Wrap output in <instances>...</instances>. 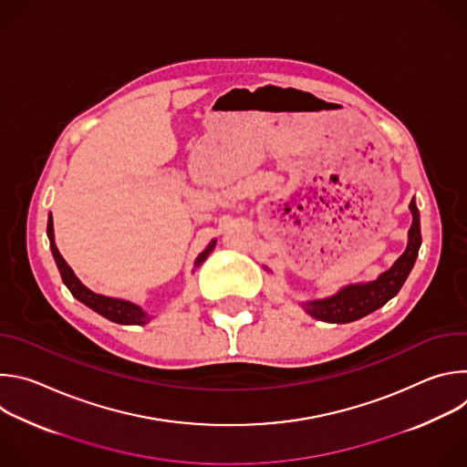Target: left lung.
Returning <instances> with one entry per match:
<instances>
[{"instance_id": "1", "label": "left lung", "mask_w": 467, "mask_h": 467, "mask_svg": "<svg viewBox=\"0 0 467 467\" xmlns=\"http://www.w3.org/2000/svg\"><path fill=\"white\" fill-rule=\"evenodd\" d=\"M412 213V225L409 231V245L405 253L399 256L391 268L384 274H380L375 281L360 283V285H349L344 286L338 294L325 297V299H314L301 303L306 314H310L316 319L327 321V323H349L355 319H360L373 310L386 305L397 292L405 285L412 265L418 258V251L421 245V229H420V211L416 207V202L412 199L409 205Z\"/></svg>"}]
</instances>
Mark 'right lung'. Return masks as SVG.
Wrapping results in <instances>:
<instances>
[{
	"instance_id": "1",
	"label": "right lung",
	"mask_w": 467,
	"mask_h": 467,
	"mask_svg": "<svg viewBox=\"0 0 467 467\" xmlns=\"http://www.w3.org/2000/svg\"><path fill=\"white\" fill-rule=\"evenodd\" d=\"M47 238H49V247H51V253H53V258L57 262V268L60 272V277L64 281V285L68 286V290L72 292V296L81 301L83 305H87L88 308H92L94 312H98L99 316L114 321V323H119V325H146L151 316L148 312H144L139 305L130 303V301H125V299H116V297H107V296H101V294H96L92 290H88L78 277L76 274L72 272V268L68 264H66V260L62 258V254L58 253L57 245H55V234H53V218L49 214L47 218ZM216 245V240H213L209 244V247L199 254L195 258V264L193 268H197V265H202L207 256L211 254V251L214 249Z\"/></svg>"
}]
</instances>
